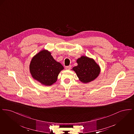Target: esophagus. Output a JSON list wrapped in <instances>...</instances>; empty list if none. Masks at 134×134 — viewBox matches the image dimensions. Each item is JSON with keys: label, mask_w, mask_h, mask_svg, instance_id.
Here are the masks:
<instances>
[{"label": "esophagus", "mask_w": 134, "mask_h": 134, "mask_svg": "<svg viewBox=\"0 0 134 134\" xmlns=\"http://www.w3.org/2000/svg\"><path fill=\"white\" fill-rule=\"evenodd\" d=\"M71 65H69V66H66V67H65V69H66V70H70V69L71 68Z\"/></svg>", "instance_id": "obj_1"}]
</instances>
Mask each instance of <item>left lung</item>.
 Listing matches in <instances>:
<instances>
[{
  "mask_svg": "<svg viewBox=\"0 0 134 134\" xmlns=\"http://www.w3.org/2000/svg\"><path fill=\"white\" fill-rule=\"evenodd\" d=\"M77 66L74 67L73 70L79 80L82 83H87L95 80L100 72L99 65L92 58L82 56L77 59Z\"/></svg>",
  "mask_w": 134,
  "mask_h": 134,
  "instance_id": "1",
  "label": "left lung"
}]
</instances>
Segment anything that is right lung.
Listing matches in <instances>:
<instances>
[{
  "label": "right lung",
  "mask_w": 134,
  "mask_h": 134,
  "mask_svg": "<svg viewBox=\"0 0 134 134\" xmlns=\"http://www.w3.org/2000/svg\"><path fill=\"white\" fill-rule=\"evenodd\" d=\"M64 67L56 61L50 52L44 49L36 54L30 64L32 77L45 86H51L57 80L58 76Z\"/></svg>",
  "instance_id": "obj_1"
}]
</instances>
